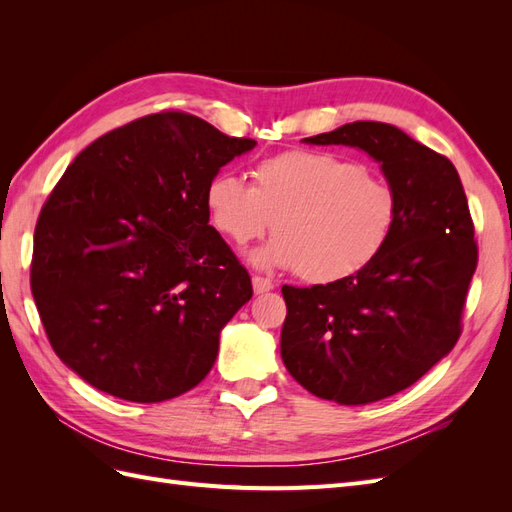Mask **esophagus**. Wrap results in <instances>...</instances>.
<instances>
[{
    "label": "esophagus",
    "instance_id": "1",
    "mask_svg": "<svg viewBox=\"0 0 512 512\" xmlns=\"http://www.w3.org/2000/svg\"><path fill=\"white\" fill-rule=\"evenodd\" d=\"M252 286H254V292H256V294L269 292V290L275 288L271 280H267V277H260V275H254V277H252Z\"/></svg>",
    "mask_w": 512,
    "mask_h": 512
}]
</instances>
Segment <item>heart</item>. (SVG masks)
<instances>
[{
  "mask_svg": "<svg viewBox=\"0 0 512 512\" xmlns=\"http://www.w3.org/2000/svg\"><path fill=\"white\" fill-rule=\"evenodd\" d=\"M239 175H213L205 188L211 226L245 245L273 226L280 232L250 252L258 269L299 271L312 284L342 282L389 245L399 218L393 185L367 166L329 151H286Z\"/></svg>",
  "mask_w": 512,
  "mask_h": 512,
  "instance_id": "b5f03b06",
  "label": "heart"
}]
</instances>
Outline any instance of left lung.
Returning <instances> with one entry per match:
<instances>
[{"label":"left lung","instance_id":"8db88e82","mask_svg":"<svg viewBox=\"0 0 512 512\" xmlns=\"http://www.w3.org/2000/svg\"><path fill=\"white\" fill-rule=\"evenodd\" d=\"M303 143L365 151L399 198L393 237L371 265L327 286L282 288L290 376L320 399L374 404L457 344L478 260L468 198L451 160L391 123L352 121Z\"/></svg>","mask_w":512,"mask_h":512}]
</instances>
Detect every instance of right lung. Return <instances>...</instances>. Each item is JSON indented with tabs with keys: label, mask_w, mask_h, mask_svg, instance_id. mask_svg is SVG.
<instances>
[{
	"label": "right lung",
	"mask_w": 512,
	"mask_h": 512,
	"mask_svg": "<svg viewBox=\"0 0 512 512\" xmlns=\"http://www.w3.org/2000/svg\"><path fill=\"white\" fill-rule=\"evenodd\" d=\"M254 147L200 117L158 113L66 168L36 224L32 294L55 354L94 389L156 404L211 371L252 282L209 226L205 188Z\"/></svg>",
	"instance_id": "right-lung-1"
}]
</instances>
